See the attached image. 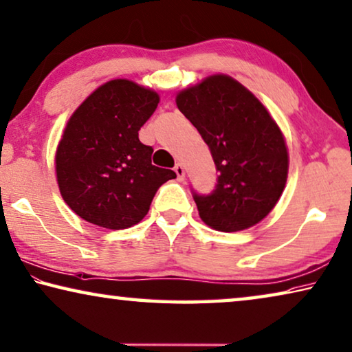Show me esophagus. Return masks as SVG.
<instances>
[{"mask_svg":"<svg viewBox=\"0 0 352 352\" xmlns=\"http://www.w3.org/2000/svg\"><path fill=\"white\" fill-rule=\"evenodd\" d=\"M174 170H175L178 180H183V178H185V167H183V164L177 163L175 167H174Z\"/></svg>","mask_w":352,"mask_h":352,"instance_id":"obj_1","label":"esophagus"}]
</instances>
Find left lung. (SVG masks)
Wrapping results in <instances>:
<instances>
[{
  "label": "left lung",
  "mask_w": 352,
  "mask_h": 352,
  "mask_svg": "<svg viewBox=\"0 0 352 352\" xmlns=\"http://www.w3.org/2000/svg\"><path fill=\"white\" fill-rule=\"evenodd\" d=\"M177 106L197 128L219 174L206 196L192 189L200 219L219 232L255 226L287 183L288 152L277 124L252 92L227 75L182 91Z\"/></svg>",
  "instance_id": "obj_1"
}]
</instances>
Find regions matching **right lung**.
<instances>
[{
  "mask_svg": "<svg viewBox=\"0 0 352 352\" xmlns=\"http://www.w3.org/2000/svg\"><path fill=\"white\" fill-rule=\"evenodd\" d=\"M158 94L128 80L100 86L80 104L56 150V177L65 204L91 224L111 230L142 221L158 188L177 174L152 164L153 148L139 130Z\"/></svg>",
  "mask_w": 352,
  "mask_h": 352,
  "instance_id": "1",
  "label": "right lung"
}]
</instances>
